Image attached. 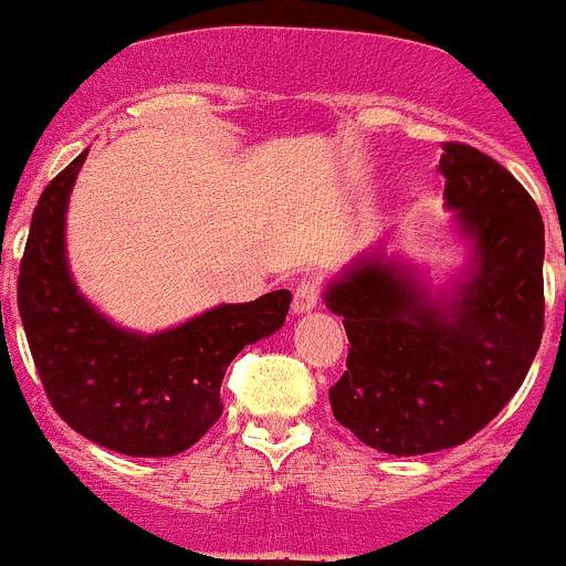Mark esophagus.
I'll return each mask as SVG.
<instances>
[{
    "instance_id": "esophagus-1",
    "label": "esophagus",
    "mask_w": 566,
    "mask_h": 566,
    "mask_svg": "<svg viewBox=\"0 0 566 566\" xmlns=\"http://www.w3.org/2000/svg\"><path fill=\"white\" fill-rule=\"evenodd\" d=\"M321 301V282L317 279H301L298 287L293 293V312L295 315H304V312H312Z\"/></svg>"
}]
</instances>
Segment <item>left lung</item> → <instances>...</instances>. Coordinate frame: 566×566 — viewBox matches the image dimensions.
I'll return each mask as SVG.
<instances>
[{"mask_svg":"<svg viewBox=\"0 0 566 566\" xmlns=\"http://www.w3.org/2000/svg\"><path fill=\"white\" fill-rule=\"evenodd\" d=\"M446 207L473 243L470 265L431 293L411 265L361 254L328 282L348 359L328 389L337 422L365 446L417 457L462 446L512 400L545 328V223L492 157L446 144Z\"/></svg>","mask_w":566,"mask_h":566,"instance_id":"obj_1","label":"left lung"}]
</instances>
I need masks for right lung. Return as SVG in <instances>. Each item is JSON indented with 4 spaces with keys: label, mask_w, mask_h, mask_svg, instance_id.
<instances>
[{
    "label": "right lung",
    "mask_w": 566,
    "mask_h": 566,
    "mask_svg": "<svg viewBox=\"0 0 566 566\" xmlns=\"http://www.w3.org/2000/svg\"><path fill=\"white\" fill-rule=\"evenodd\" d=\"M87 151L38 199L19 268V315L49 403L76 434L126 457L188 451L221 417V381L245 345L279 332L290 290L221 304L177 328L115 326L76 290L65 210Z\"/></svg>",
    "instance_id": "obj_1"
}]
</instances>
